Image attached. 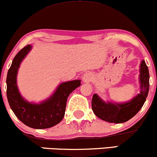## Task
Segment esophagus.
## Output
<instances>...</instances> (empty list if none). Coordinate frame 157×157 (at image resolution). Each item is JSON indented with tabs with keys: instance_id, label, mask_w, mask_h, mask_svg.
I'll list each match as a JSON object with an SVG mask.
<instances>
[{
	"instance_id": "1",
	"label": "esophagus",
	"mask_w": 157,
	"mask_h": 157,
	"mask_svg": "<svg viewBox=\"0 0 157 157\" xmlns=\"http://www.w3.org/2000/svg\"><path fill=\"white\" fill-rule=\"evenodd\" d=\"M92 76L90 73H86V74H84V76H83V80H84V82L86 83L90 82L91 81H92Z\"/></svg>"
}]
</instances>
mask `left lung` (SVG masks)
Instances as JSON below:
<instances>
[{
    "label": "left lung",
    "instance_id": "left-lung-1",
    "mask_svg": "<svg viewBox=\"0 0 157 157\" xmlns=\"http://www.w3.org/2000/svg\"><path fill=\"white\" fill-rule=\"evenodd\" d=\"M140 93L131 101L124 104L103 102L94 94L92 100V108L100 119L110 123H123L134 117L142 108L149 90V72L144 60L140 64Z\"/></svg>",
    "mask_w": 157,
    "mask_h": 157
}]
</instances>
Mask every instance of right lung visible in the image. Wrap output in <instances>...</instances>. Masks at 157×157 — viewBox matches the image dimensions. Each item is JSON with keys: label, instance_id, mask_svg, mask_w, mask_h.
I'll list each match as a JSON object with an SVG mask.
<instances>
[{"label": "right lung", "instance_id": "obj_1", "mask_svg": "<svg viewBox=\"0 0 157 157\" xmlns=\"http://www.w3.org/2000/svg\"><path fill=\"white\" fill-rule=\"evenodd\" d=\"M31 49L30 44L25 46L13 58L6 78V94L9 105L15 116L25 125L34 129L53 127L63 120L65 116L69 94L81 85L80 80L63 83L51 98L40 104L25 101L17 86V74L20 63Z\"/></svg>", "mask_w": 157, "mask_h": 157}]
</instances>
